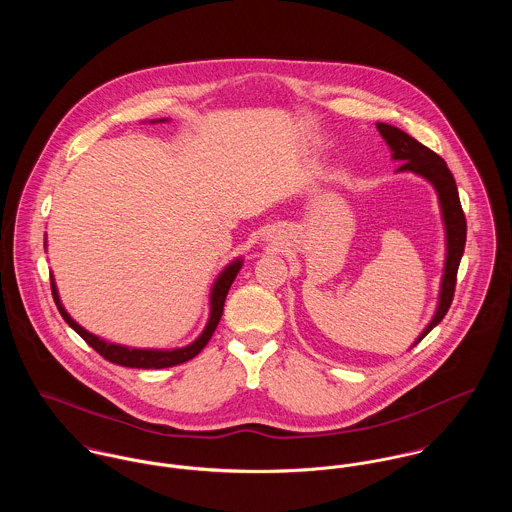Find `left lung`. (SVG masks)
Listing matches in <instances>:
<instances>
[{"instance_id": "1", "label": "left lung", "mask_w": 512, "mask_h": 512, "mask_svg": "<svg viewBox=\"0 0 512 512\" xmlns=\"http://www.w3.org/2000/svg\"><path fill=\"white\" fill-rule=\"evenodd\" d=\"M380 136L392 151V159L402 161V165L396 171H410L426 181H430L438 193L439 207H441V219L445 224V246H447V256H445V268H443V278H441V290H439L438 309L428 327L422 331L416 343H420L439 321L445 317L453 293H455V282H457V270L459 262L465 250V238H467V222L461 209L459 193L455 179L451 171L447 169V163L434 153L430 147L420 144L400 128H394L390 124H376ZM414 343V345H416Z\"/></svg>"}]
</instances>
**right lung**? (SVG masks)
Masks as SVG:
<instances>
[{"label":"right lung","mask_w":512,"mask_h":512,"mask_svg":"<svg viewBox=\"0 0 512 512\" xmlns=\"http://www.w3.org/2000/svg\"><path fill=\"white\" fill-rule=\"evenodd\" d=\"M157 122H165V120H157ZM242 268V260L236 258L234 262H230L217 278L213 290H211V315H209V323L205 327V331L187 347L181 349H171V351H157V349H130V347H122V345H114L108 343L92 333H88L86 329H82L73 317L67 313V309L63 307L61 299H59V292L55 286V280H51V292H53V299L63 315V319L73 327L74 331L96 351L100 353V357H104L106 361L114 363V365L130 366V368H167V366L181 365L191 361L193 357H197L205 345L211 341L217 325H219L220 317H222V309H224V299L226 293L230 290L236 274Z\"/></svg>","instance_id":"obj_1"}]
</instances>
